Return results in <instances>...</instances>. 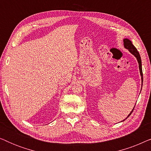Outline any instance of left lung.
Wrapping results in <instances>:
<instances>
[{
    "label": "left lung",
    "mask_w": 151,
    "mask_h": 151,
    "mask_svg": "<svg viewBox=\"0 0 151 151\" xmlns=\"http://www.w3.org/2000/svg\"><path fill=\"white\" fill-rule=\"evenodd\" d=\"M124 47L126 49H129V51L131 52L132 54L135 55V56L136 57V58H137V61H138V63H139V71H140V74H141L142 76V82H143V73H142V60H141V57H140V55L139 52L137 51V49L135 48V47L134 46V45L132 44L131 41L129 40V39L126 38L124 40ZM135 108V107H134ZM134 108L133 109V111H131V113L128 115L127 117H129L130 115H131V114L132 113V112H133V110H134ZM126 118V119H127Z\"/></svg>",
    "instance_id": "obj_1"
}]
</instances>
